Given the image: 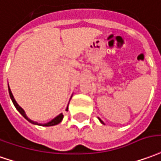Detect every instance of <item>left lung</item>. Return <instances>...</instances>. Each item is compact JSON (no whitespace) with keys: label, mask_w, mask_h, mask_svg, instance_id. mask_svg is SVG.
<instances>
[{"label":"left lung","mask_w":161,"mask_h":161,"mask_svg":"<svg viewBox=\"0 0 161 161\" xmlns=\"http://www.w3.org/2000/svg\"><path fill=\"white\" fill-rule=\"evenodd\" d=\"M98 119H99V121H100V122H101V123H102V124H104V122H103V121H102V120L100 119L99 118H98Z\"/></svg>","instance_id":"8db88e82"}]
</instances>
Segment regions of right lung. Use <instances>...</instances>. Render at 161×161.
<instances>
[{
  "mask_svg": "<svg viewBox=\"0 0 161 161\" xmlns=\"http://www.w3.org/2000/svg\"><path fill=\"white\" fill-rule=\"evenodd\" d=\"M8 92H9L10 98H11V100H12V102H13V104H14V107L16 108V110H17L18 112H20V113H21V114L26 119L28 120L29 122H30L31 124H33V125H42V126H52V125H58L59 123H61V121L63 120L64 115H63L62 113L61 114H59L58 116H57L56 118H54L53 119L50 120L49 122H48V123H46V124H39L37 123V122H36V121L31 120L30 118H28V116L26 115L24 110H23V109H22V108L17 104V102L15 101L14 96H13V94H12V92H11V90H10L9 88V85H8ZM66 111H68V106H67V108H66Z\"/></svg>",
  "mask_w": 161,
  "mask_h": 161,
  "instance_id": "obj_1",
  "label": "right lung"
}]
</instances>
